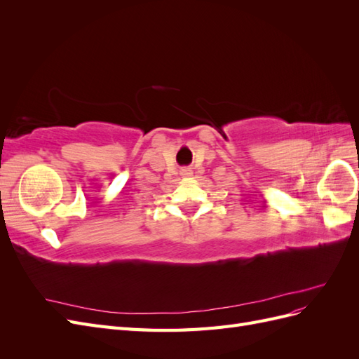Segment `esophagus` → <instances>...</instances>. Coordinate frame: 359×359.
Listing matches in <instances>:
<instances>
[{
  "instance_id": "34e87169",
  "label": "esophagus",
  "mask_w": 359,
  "mask_h": 359,
  "mask_svg": "<svg viewBox=\"0 0 359 359\" xmlns=\"http://www.w3.org/2000/svg\"><path fill=\"white\" fill-rule=\"evenodd\" d=\"M182 175H187V177H190V175H191V172H190V170H186V172H182Z\"/></svg>"
}]
</instances>
